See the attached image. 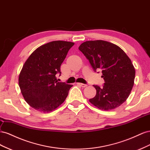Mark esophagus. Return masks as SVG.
<instances>
[{
    "mask_svg": "<svg viewBox=\"0 0 150 150\" xmlns=\"http://www.w3.org/2000/svg\"><path fill=\"white\" fill-rule=\"evenodd\" d=\"M76 84L79 85H80V86L82 87H86L87 86V85L86 84H83V83H77Z\"/></svg>",
    "mask_w": 150,
    "mask_h": 150,
    "instance_id": "esophagus-1",
    "label": "esophagus"
}]
</instances>
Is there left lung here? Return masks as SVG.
Returning <instances> with one entry per match:
<instances>
[{"instance_id": "left-lung-1", "label": "left lung", "mask_w": 150, "mask_h": 150, "mask_svg": "<svg viewBox=\"0 0 150 150\" xmlns=\"http://www.w3.org/2000/svg\"><path fill=\"white\" fill-rule=\"evenodd\" d=\"M79 49L94 71L102 70L105 82L102 88L93 85L96 95L90 102L104 110L118 108L126 100L134 85L135 69L129 58L117 45L102 40L85 41Z\"/></svg>"}]
</instances>
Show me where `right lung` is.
Segmentation results:
<instances>
[{"label":"right lung","instance_id":"obj_1","mask_svg":"<svg viewBox=\"0 0 150 150\" xmlns=\"http://www.w3.org/2000/svg\"><path fill=\"white\" fill-rule=\"evenodd\" d=\"M74 42L54 41L38 48L24 63L19 76L21 93L35 109L49 112L65 101L71 85L58 82L60 66Z\"/></svg>","mask_w":150,"mask_h":150}]
</instances>
